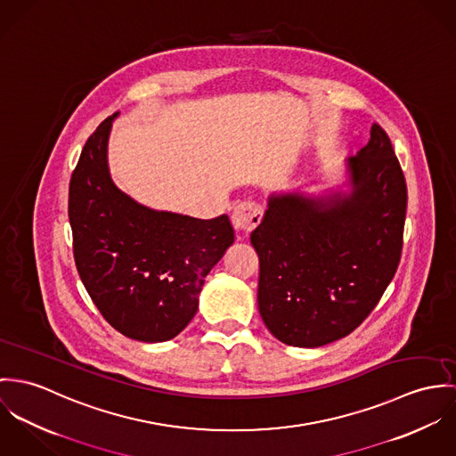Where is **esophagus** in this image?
<instances>
[{
    "label": "esophagus",
    "instance_id": "34e87169",
    "mask_svg": "<svg viewBox=\"0 0 456 456\" xmlns=\"http://www.w3.org/2000/svg\"><path fill=\"white\" fill-rule=\"evenodd\" d=\"M262 206L258 203H253V201H245V203H240L234 209H232V215H231V220H232V225L238 232H250L252 229H255L258 224H260V218H262Z\"/></svg>",
    "mask_w": 456,
    "mask_h": 456
}]
</instances>
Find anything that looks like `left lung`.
I'll return each instance as SVG.
<instances>
[{"label":"left lung","instance_id":"1","mask_svg":"<svg viewBox=\"0 0 456 456\" xmlns=\"http://www.w3.org/2000/svg\"><path fill=\"white\" fill-rule=\"evenodd\" d=\"M405 206L404 173L378 124L369 143L345 160L338 185L269 194L250 236L267 330L297 348L354 332L395 276Z\"/></svg>","mask_w":456,"mask_h":456}]
</instances>
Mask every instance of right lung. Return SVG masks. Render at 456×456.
Instances as JSON below:
<instances>
[{
    "label": "right lung",
    "mask_w": 456,
    "mask_h": 456,
    "mask_svg": "<svg viewBox=\"0 0 456 456\" xmlns=\"http://www.w3.org/2000/svg\"><path fill=\"white\" fill-rule=\"evenodd\" d=\"M118 111L87 140L69 182L68 215L80 280L104 320L142 343L176 338L196 316L204 278L234 243L227 215L201 220L122 192L108 167Z\"/></svg>",
    "instance_id": "add662e5"
}]
</instances>
